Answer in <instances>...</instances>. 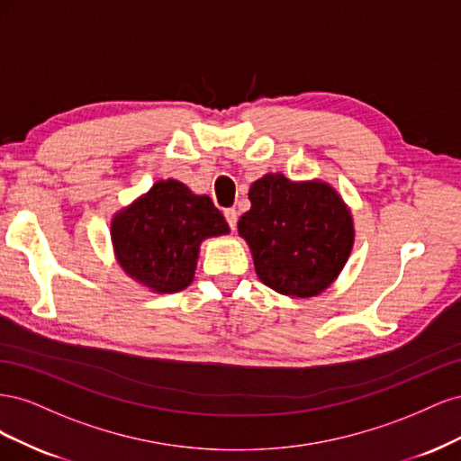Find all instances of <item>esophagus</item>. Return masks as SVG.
Segmentation results:
<instances>
[{
	"mask_svg": "<svg viewBox=\"0 0 461 461\" xmlns=\"http://www.w3.org/2000/svg\"><path fill=\"white\" fill-rule=\"evenodd\" d=\"M225 219H227V222H229L230 230H234V229H236V222H239V212H236L234 207L225 209Z\"/></svg>",
	"mask_w": 461,
	"mask_h": 461,
	"instance_id": "34e87169",
	"label": "esophagus"
}]
</instances>
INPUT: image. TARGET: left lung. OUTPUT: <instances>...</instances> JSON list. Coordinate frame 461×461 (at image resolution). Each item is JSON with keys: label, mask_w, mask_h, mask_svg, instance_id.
Wrapping results in <instances>:
<instances>
[{"label": "left lung", "mask_w": 461, "mask_h": 461, "mask_svg": "<svg viewBox=\"0 0 461 461\" xmlns=\"http://www.w3.org/2000/svg\"><path fill=\"white\" fill-rule=\"evenodd\" d=\"M239 221L261 283L285 296L310 298L342 271L354 244L352 215L325 183L265 175L249 188Z\"/></svg>", "instance_id": "8db88e82"}]
</instances>
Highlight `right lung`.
I'll return each mask as SVG.
<instances>
[{
    "label": "right lung",
    "instance_id": "right-lung-1",
    "mask_svg": "<svg viewBox=\"0 0 461 461\" xmlns=\"http://www.w3.org/2000/svg\"><path fill=\"white\" fill-rule=\"evenodd\" d=\"M225 217L207 196L176 180H159L111 225L121 267L156 292L186 288L196 269L200 242L227 234Z\"/></svg>",
    "mask_w": 461,
    "mask_h": 461
}]
</instances>
